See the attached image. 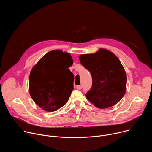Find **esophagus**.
<instances>
[{
  "label": "esophagus",
  "instance_id": "esophagus-1",
  "mask_svg": "<svg viewBox=\"0 0 152 152\" xmlns=\"http://www.w3.org/2000/svg\"><path fill=\"white\" fill-rule=\"evenodd\" d=\"M76 88L78 89V90H81L82 89V86L81 85H77Z\"/></svg>",
  "mask_w": 152,
  "mask_h": 152
}]
</instances>
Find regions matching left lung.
Masks as SVG:
<instances>
[{"instance_id":"obj_1","label":"left lung","mask_w":152,"mask_h":152,"mask_svg":"<svg viewBox=\"0 0 152 152\" xmlns=\"http://www.w3.org/2000/svg\"><path fill=\"white\" fill-rule=\"evenodd\" d=\"M83 67L91 74L93 84L86 97L100 109L117 104L126 91L127 75L117 56L105 49L79 57Z\"/></svg>"}]
</instances>
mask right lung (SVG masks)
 Wrapping results in <instances>:
<instances>
[{"instance_id": "obj_1", "label": "right lung", "mask_w": 152, "mask_h": 152, "mask_svg": "<svg viewBox=\"0 0 152 152\" xmlns=\"http://www.w3.org/2000/svg\"><path fill=\"white\" fill-rule=\"evenodd\" d=\"M73 63L70 53L54 50L43 56L32 69L29 93L44 111H55L68 102L73 90L74 76L69 69Z\"/></svg>"}]
</instances>
